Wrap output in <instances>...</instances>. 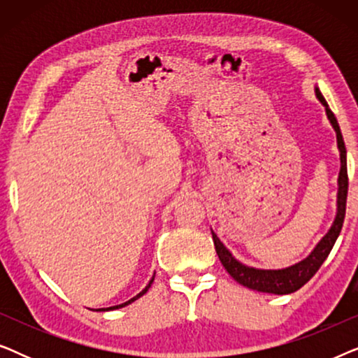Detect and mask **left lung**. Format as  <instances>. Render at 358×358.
<instances>
[{
    "mask_svg": "<svg viewBox=\"0 0 358 358\" xmlns=\"http://www.w3.org/2000/svg\"><path fill=\"white\" fill-rule=\"evenodd\" d=\"M316 97L321 101V104L324 106L326 115L329 119L332 129L336 130L337 136V148H339L341 153V171H339V179H337V212L336 218L332 222L329 231H327L320 243L316 244L315 249L310 252V256H306L303 261L293 264L290 267L285 268H277V271H272V268H256L244 266L236 259L233 257V254L224 248V244L220 241L217 234L212 231L215 251H217L220 261H222L223 267L227 268V272L231 275L238 283H241L243 287L251 288V290L256 292H264V293H273V295H288V293H293L305 285V283L310 280V278L315 275V273L320 271L322 262L326 261V257L329 256L332 246H334L336 239L339 238L342 224H344V217H345V203H347V189H349V178H347V151L344 145V138H342L339 124H337V119L332 114V110L327 106L324 97H322L321 91L315 87Z\"/></svg>",
    "mask_w": 358,
    "mask_h": 358,
    "instance_id": "left-lung-1",
    "label": "left lung"
}]
</instances>
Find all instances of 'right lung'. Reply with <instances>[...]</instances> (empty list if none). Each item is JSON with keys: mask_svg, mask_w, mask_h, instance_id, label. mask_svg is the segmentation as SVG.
Wrapping results in <instances>:
<instances>
[{"mask_svg": "<svg viewBox=\"0 0 358 358\" xmlns=\"http://www.w3.org/2000/svg\"><path fill=\"white\" fill-rule=\"evenodd\" d=\"M153 280H155V275H153V277H151V280H150V283H148V285H146V287L143 288V290H141V292L138 293V295H136V296H134V298H130V300H129V301L122 303V305H117V306H110V308H106V310H107V311H110V310H119V308H124V306H127V305H130V303H134L135 300H138V298H140V296H143V295H145V293H146V292H148V288L151 287V283H153ZM106 310H104V308H101V310H96V311H106Z\"/></svg>", "mask_w": 358, "mask_h": 358, "instance_id": "1", "label": "right lung"}]
</instances>
